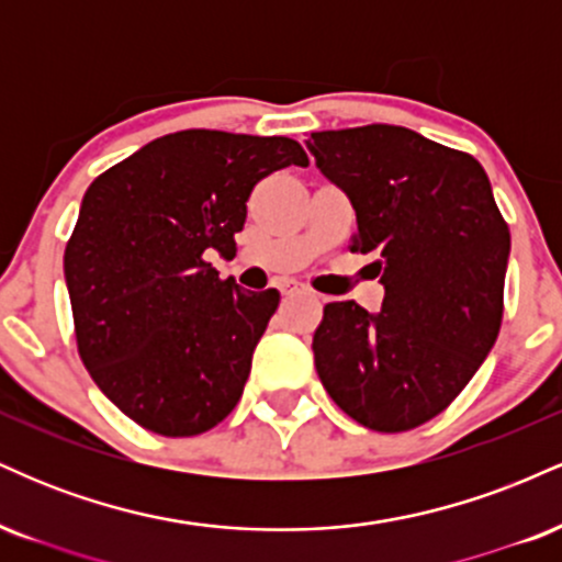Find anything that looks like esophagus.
I'll use <instances>...</instances> for the list:
<instances>
[{
  "label": "esophagus",
  "mask_w": 562,
  "mask_h": 562,
  "mask_svg": "<svg viewBox=\"0 0 562 562\" xmlns=\"http://www.w3.org/2000/svg\"><path fill=\"white\" fill-rule=\"evenodd\" d=\"M299 293H306V288L299 285V282H285V285H282V295H299Z\"/></svg>",
  "instance_id": "esophagus-1"
}]
</instances>
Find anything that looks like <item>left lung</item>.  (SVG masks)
<instances>
[{
    "instance_id": "left-lung-1",
    "label": "left lung",
    "mask_w": 562,
    "mask_h": 562,
    "mask_svg": "<svg viewBox=\"0 0 562 562\" xmlns=\"http://www.w3.org/2000/svg\"><path fill=\"white\" fill-rule=\"evenodd\" d=\"M317 169L357 211L353 254H375L383 308L333 301L314 333L330 398L378 434L434 420L492 351L509 229L473 156L404 126L314 132Z\"/></svg>"
}]
</instances>
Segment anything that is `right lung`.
<instances>
[{"label": "right lung", "instance_id": "1", "mask_svg": "<svg viewBox=\"0 0 562 562\" xmlns=\"http://www.w3.org/2000/svg\"><path fill=\"white\" fill-rule=\"evenodd\" d=\"M308 166L288 137L187 128L153 139L89 184L66 245L76 346L100 391L153 434L211 430L240 402L274 288L222 280L254 187Z\"/></svg>", "mask_w": 562, "mask_h": 562}]
</instances>
